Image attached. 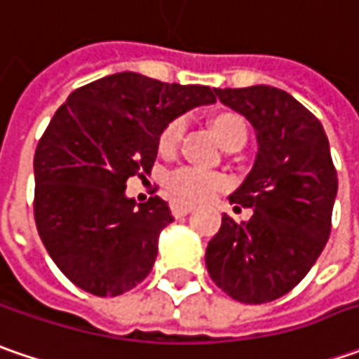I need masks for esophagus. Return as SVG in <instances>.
<instances>
[{
  "mask_svg": "<svg viewBox=\"0 0 359 359\" xmlns=\"http://www.w3.org/2000/svg\"><path fill=\"white\" fill-rule=\"evenodd\" d=\"M170 208H172V214L175 215V217H184V215H187L191 210H194V205H191V203H184V201H175V200L170 203Z\"/></svg>",
  "mask_w": 359,
  "mask_h": 359,
  "instance_id": "34e87169",
  "label": "esophagus"
}]
</instances>
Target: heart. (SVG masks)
<instances>
[{
  "label": "heart",
  "mask_w": 359,
  "mask_h": 359,
  "mask_svg": "<svg viewBox=\"0 0 359 359\" xmlns=\"http://www.w3.org/2000/svg\"><path fill=\"white\" fill-rule=\"evenodd\" d=\"M208 128L214 133L219 145L228 151L240 149L250 137V123L241 114L233 109H217L208 118ZM186 123L184 119L175 118L163 126L158 137L159 156L170 158L173 156L184 137ZM165 187L172 194V198L180 201H205L214 198L226 187L224 175L215 172H203L198 168H180L168 175Z\"/></svg>",
  "instance_id": "heart-1"
}]
</instances>
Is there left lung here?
Instances as JSON below:
<instances>
[{
  "instance_id": "1",
  "label": "left lung",
  "mask_w": 359,
  "mask_h": 359,
  "mask_svg": "<svg viewBox=\"0 0 359 359\" xmlns=\"http://www.w3.org/2000/svg\"><path fill=\"white\" fill-rule=\"evenodd\" d=\"M215 95L250 119L259 151L229 196L236 208H254V214L243 224L222 215L205 266L229 297L266 304L292 292L325 248L338 173L320 119L287 91L252 86Z\"/></svg>"
}]
</instances>
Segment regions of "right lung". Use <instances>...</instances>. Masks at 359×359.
I'll list each match as a JSON object with an SVG mask.
<instances>
[{
    "label": "right lung",
    "instance_id": "obj_1",
    "mask_svg": "<svg viewBox=\"0 0 359 359\" xmlns=\"http://www.w3.org/2000/svg\"><path fill=\"white\" fill-rule=\"evenodd\" d=\"M212 102L208 86L123 72L77 88L60 105L35 149L34 217L69 282L114 297L147 278L173 215L159 196L128 200L126 182L151 170L168 121Z\"/></svg>",
    "mask_w": 359,
    "mask_h": 359
}]
</instances>
